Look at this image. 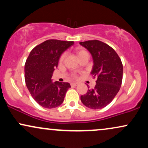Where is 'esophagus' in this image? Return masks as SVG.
<instances>
[{
  "mask_svg": "<svg viewBox=\"0 0 148 148\" xmlns=\"http://www.w3.org/2000/svg\"><path fill=\"white\" fill-rule=\"evenodd\" d=\"M78 83H76V82H73V83H71V86H78Z\"/></svg>",
  "mask_w": 148,
  "mask_h": 148,
  "instance_id": "1",
  "label": "esophagus"
}]
</instances>
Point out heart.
Instances as JSON below:
<instances>
[{"instance_id":"obj_1","label":"heart","mask_w":148,"mask_h":148,"mask_svg":"<svg viewBox=\"0 0 148 148\" xmlns=\"http://www.w3.org/2000/svg\"><path fill=\"white\" fill-rule=\"evenodd\" d=\"M76 55H77V56L79 58V59L81 58V57L84 56L88 55V53L86 51V50H84V49H81V48H78L76 49ZM64 58H65V53H63L62 56H61V57L60 58V62H62V61L64 60ZM74 77H76V75L74 74Z\"/></svg>"}]
</instances>
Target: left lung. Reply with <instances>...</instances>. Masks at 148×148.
I'll list each match as a JSON object with an SVG mask.
<instances>
[{"instance_id":"obj_1","label":"left lung","mask_w":148,"mask_h":148,"mask_svg":"<svg viewBox=\"0 0 148 148\" xmlns=\"http://www.w3.org/2000/svg\"><path fill=\"white\" fill-rule=\"evenodd\" d=\"M79 44L91 53L94 63L91 74L97 78L94 89H88L86 94L81 96V102L92 109L104 108L113 101L121 87L122 61L114 49L99 40Z\"/></svg>"}]
</instances>
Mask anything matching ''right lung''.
Returning a JSON list of instances; mask_svg holds the SVG:
<instances>
[{
  "mask_svg": "<svg viewBox=\"0 0 148 148\" xmlns=\"http://www.w3.org/2000/svg\"><path fill=\"white\" fill-rule=\"evenodd\" d=\"M73 45L72 41L47 40L36 46L25 61V85L35 101L44 108L60 106L71 88L69 83H53L51 77L61 54Z\"/></svg>",
  "mask_w": 148,
  "mask_h": 148,
  "instance_id": "obj_1",
  "label": "right lung"
}]
</instances>
